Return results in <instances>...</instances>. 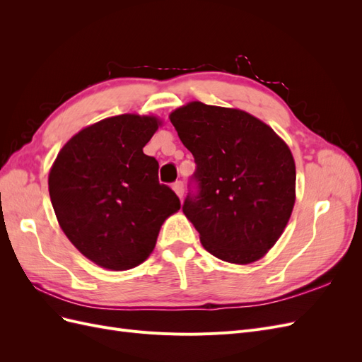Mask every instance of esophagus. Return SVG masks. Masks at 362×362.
Here are the masks:
<instances>
[{
	"label": "esophagus",
	"mask_w": 362,
	"mask_h": 362,
	"mask_svg": "<svg viewBox=\"0 0 362 362\" xmlns=\"http://www.w3.org/2000/svg\"><path fill=\"white\" fill-rule=\"evenodd\" d=\"M172 189H173V192L177 193L180 198H182V194H184V182L182 181H177L175 182L173 185H172Z\"/></svg>",
	"instance_id": "obj_1"
}]
</instances>
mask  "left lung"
Segmentation results:
<instances>
[{
	"instance_id": "left-lung-1",
	"label": "left lung",
	"mask_w": 362,
	"mask_h": 362,
	"mask_svg": "<svg viewBox=\"0 0 362 362\" xmlns=\"http://www.w3.org/2000/svg\"><path fill=\"white\" fill-rule=\"evenodd\" d=\"M170 122L196 163L198 193L182 211L218 259L250 264L278 242L296 199L291 151L275 131L237 108L189 103Z\"/></svg>"
}]
</instances>
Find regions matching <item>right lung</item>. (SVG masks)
<instances>
[{
    "label": "right lung",
    "instance_id": "1",
    "mask_svg": "<svg viewBox=\"0 0 362 362\" xmlns=\"http://www.w3.org/2000/svg\"><path fill=\"white\" fill-rule=\"evenodd\" d=\"M161 125L156 116L120 115L86 127L62 148L48 177L63 233L108 270H128L156 247L178 196L158 182V161L144 148Z\"/></svg>",
    "mask_w": 362,
    "mask_h": 362
}]
</instances>
